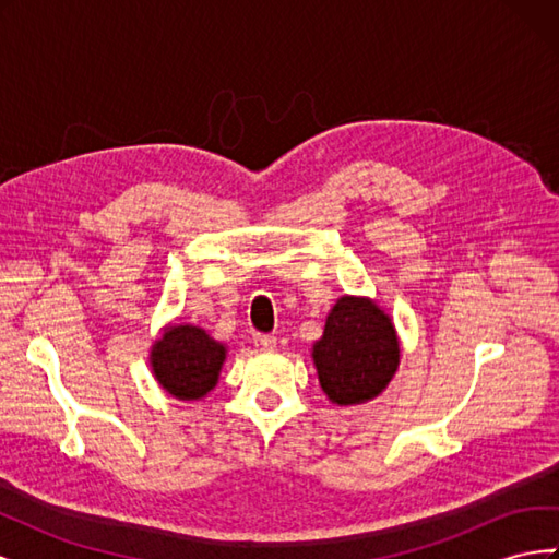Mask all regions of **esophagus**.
Segmentation results:
<instances>
[{"label": "esophagus", "instance_id": "esophagus-1", "mask_svg": "<svg viewBox=\"0 0 559 559\" xmlns=\"http://www.w3.org/2000/svg\"><path fill=\"white\" fill-rule=\"evenodd\" d=\"M253 343L263 349H273L277 345V337L273 333H253Z\"/></svg>", "mask_w": 559, "mask_h": 559}]
</instances>
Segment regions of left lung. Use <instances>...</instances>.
Returning a JSON list of instances; mask_svg holds the SVG:
<instances>
[{
    "mask_svg": "<svg viewBox=\"0 0 559 559\" xmlns=\"http://www.w3.org/2000/svg\"><path fill=\"white\" fill-rule=\"evenodd\" d=\"M401 359L392 319L376 300L343 296L312 345L319 384L331 403L357 405L382 394Z\"/></svg>",
    "mask_w": 559,
    "mask_h": 559,
    "instance_id": "1",
    "label": "left lung"
}]
</instances>
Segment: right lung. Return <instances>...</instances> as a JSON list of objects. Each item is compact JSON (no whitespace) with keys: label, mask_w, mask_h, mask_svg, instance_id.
Listing matches in <instances>:
<instances>
[{"label":"right lung","mask_w":559,"mask_h":559,"mask_svg":"<svg viewBox=\"0 0 559 559\" xmlns=\"http://www.w3.org/2000/svg\"><path fill=\"white\" fill-rule=\"evenodd\" d=\"M226 345L200 326L173 324L151 347V370L167 394L181 401L205 399L218 382Z\"/></svg>","instance_id":"add662e5"}]
</instances>
